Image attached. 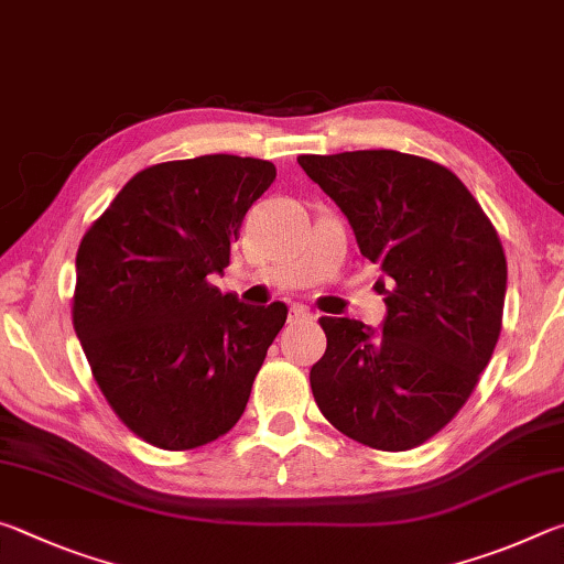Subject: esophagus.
<instances>
[{"instance_id": "obj_1", "label": "esophagus", "mask_w": 564, "mask_h": 564, "mask_svg": "<svg viewBox=\"0 0 564 564\" xmlns=\"http://www.w3.org/2000/svg\"><path fill=\"white\" fill-rule=\"evenodd\" d=\"M303 321H313V313L305 308V305H291L289 323H303Z\"/></svg>"}]
</instances>
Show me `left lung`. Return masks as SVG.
<instances>
[{"instance_id": "1", "label": "left lung", "mask_w": 564, "mask_h": 564, "mask_svg": "<svg viewBox=\"0 0 564 564\" xmlns=\"http://www.w3.org/2000/svg\"><path fill=\"white\" fill-rule=\"evenodd\" d=\"M386 281L383 328L321 318L311 368L321 413L376 451H410L451 423L490 362L508 291L498 231L453 171L390 149L299 156Z\"/></svg>"}]
</instances>
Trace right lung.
Here are the masks:
<instances>
[{
    "label": "right lung",
    "instance_id": "obj_1",
    "mask_svg": "<svg viewBox=\"0 0 564 564\" xmlns=\"http://www.w3.org/2000/svg\"><path fill=\"white\" fill-rule=\"evenodd\" d=\"M273 178L251 156L166 161L139 171L82 238L76 338L113 413L161 451L231 431L289 316L281 301L248 305L208 283Z\"/></svg>",
    "mask_w": 564,
    "mask_h": 564
}]
</instances>
